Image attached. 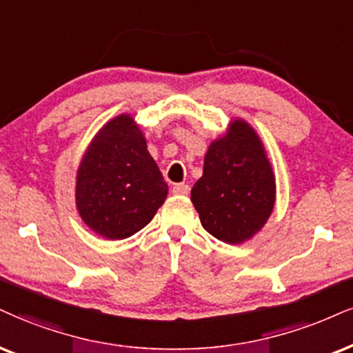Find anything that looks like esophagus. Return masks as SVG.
<instances>
[{
  "label": "esophagus",
  "mask_w": 353,
  "mask_h": 353,
  "mask_svg": "<svg viewBox=\"0 0 353 353\" xmlns=\"http://www.w3.org/2000/svg\"><path fill=\"white\" fill-rule=\"evenodd\" d=\"M172 193L176 194V196H186V194L190 193V186L186 183H178V185L173 186Z\"/></svg>",
  "instance_id": "34e87169"
}]
</instances>
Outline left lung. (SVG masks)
Wrapping results in <instances>:
<instances>
[{"instance_id": "left-lung-1", "label": "left lung", "mask_w": 353, "mask_h": 353, "mask_svg": "<svg viewBox=\"0 0 353 353\" xmlns=\"http://www.w3.org/2000/svg\"><path fill=\"white\" fill-rule=\"evenodd\" d=\"M276 181L256 130L234 117L204 155L203 176L191 188V201L203 228L225 243L256 236L272 216Z\"/></svg>"}]
</instances>
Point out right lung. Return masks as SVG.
Segmentation results:
<instances>
[{
  "label": "right lung",
  "instance_id": "right-lung-1",
  "mask_svg": "<svg viewBox=\"0 0 353 353\" xmlns=\"http://www.w3.org/2000/svg\"><path fill=\"white\" fill-rule=\"evenodd\" d=\"M167 194L168 185L136 119L123 112L108 121L77 170L75 204L81 221L104 239H128L154 219Z\"/></svg>",
  "mask_w": 353,
  "mask_h": 353
}]
</instances>
